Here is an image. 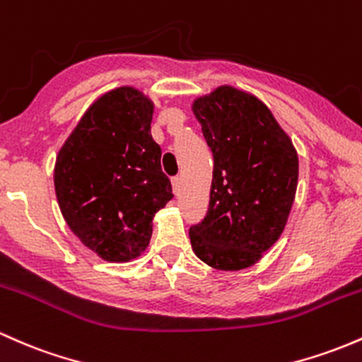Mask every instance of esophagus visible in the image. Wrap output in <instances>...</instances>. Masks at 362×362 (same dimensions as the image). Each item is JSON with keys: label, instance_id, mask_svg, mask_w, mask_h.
<instances>
[{"label": "esophagus", "instance_id": "34e87169", "mask_svg": "<svg viewBox=\"0 0 362 362\" xmlns=\"http://www.w3.org/2000/svg\"><path fill=\"white\" fill-rule=\"evenodd\" d=\"M173 189L176 195H180V192H181V177L180 176L173 177Z\"/></svg>", "mask_w": 362, "mask_h": 362}]
</instances>
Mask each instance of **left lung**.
Segmentation results:
<instances>
[{"instance_id":"8db88e82","label":"left lung","mask_w":362,"mask_h":362,"mask_svg":"<svg viewBox=\"0 0 362 362\" xmlns=\"http://www.w3.org/2000/svg\"><path fill=\"white\" fill-rule=\"evenodd\" d=\"M193 114L214 157L207 216L189 228L193 252L216 269H245L285 229L297 192V151L269 108L236 88L197 98Z\"/></svg>"}]
</instances>
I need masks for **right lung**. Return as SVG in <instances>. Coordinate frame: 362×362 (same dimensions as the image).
Returning <instances> with one entry per match:
<instances>
[{"label":"right lung","instance_id":"add662e5","mask_svg":"<svg viewBox=\"0 0 362 362\" xmlns=\"http://www.w3.org/2000/svg\"><path fill=\"white\" fill-rule=\"evenodd\" d=\"M151 115L153 103L138 89L108 91L58 151L55 192L64 219L110 262H127L148 247L155 212L174 197L150 134Z\"/></svg>","mask_w":362,"mask_h":362}]
</instances>
